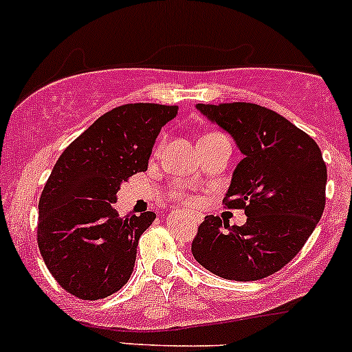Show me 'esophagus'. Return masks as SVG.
Segmentation results:
<instances>
[{
  "label": "esophagus",
  "mask_w": 352,
  "mask_h": 352,
  "mask_svg": "<svg viewBox=\"0 0 352 352\" xmlns=\"http://www.w3.org/2000/svg\"><path fill=\"white\" fill-rule=\"evenodd\" d=\"M194 221H199V219H197V218H194Z\"/></svg>",
  "instance_id": "obj_1"
}]
</instances>
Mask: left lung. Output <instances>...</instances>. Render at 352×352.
<instances>
[{
    "instance_id": "8db88e82",
    "label": "left lung",
    "mask_w": 352,
    "mask_h": 352,
    "mask_svg": "<svg viewBox=\"0 0 352 352\" xmlns=\"http://www.w3.org/2000/svg\"><path fill=\"white\" fill-rule=\"evenodd\" d=\"M232 134L243 160L226 192L228 209L247 223L206 216L192 240L194 258L230 281H257L283 269L303 248L325 208V166L318 144L274 110L247 102L197 104Z\"/></svg>"
}]
</instances>
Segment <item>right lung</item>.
Instances as JSON below:
<instances>
[{
	"label": "right lung",
	"mask_w": 352,
	"mask_h": 352,
	"mask_svg": "<svg viewBox=\"0 0 352 352\" xmlns=\"http://www.w3.org/2000/svg\"><path fill=\"white\" fill-rule=\"evenodd\" d=\"M177 105L127 104L98 117L63 151L38 199L37 243L59 286L100 300L129 281L153 211L119 218L122 180L148 170L156 136Z\"/></svg>",
	"instance_id": "add662e5"
}]
</instances>
